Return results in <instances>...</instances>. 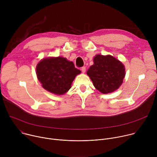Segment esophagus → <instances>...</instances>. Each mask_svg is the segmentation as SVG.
I'll return each mask as SVG.
<instances>
[{"label":"esophagus","instance_id":"esophagus-1","mask_svg":"<svg viewBox=\"0 0 157 157\" xmlns=\"http://www.w3.org/2000/svg\"><path fill=\"white\" fill-rule=\"evenodd\" d=\"M81 71H82V73H84L86 72V67H85V66L82 67V68H81Z\"/></svg>","mask_w":157,"mask_h":157}]
</instances>
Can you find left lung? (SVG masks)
Masks as SVG:
<instances>
[{"label":"left lung","instance_id":"left-lung-1","mask_svg":"<svg viewBox=\"0 0 157 157\" xmlns=\"http://www.w3.org/2000/svg\"><path fill=\"white\" fill-rule=\"evenodd\" d=\"M94 64L87 71L94 87L101 93L108 94L117 89L125 75L124 65L111 55H97Z\"/></svg>","mask_w":157,"mask_h":157}]
</instances>
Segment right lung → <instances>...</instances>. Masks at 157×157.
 Masks as SVG:
<instances>
[{"label": "right lung", "mask_w": 157, "mask_h": 157, "mask_svg": "<svg viewBox=\"0 0 157 157\" xmlns=\"http://www.w3.org/2000/svg\"><path fill=\"white\" fill-rule=\"evenodd\" d=\"M36 76L42 87L56 95L65 94L81 71L66 58L50 57L41 59L36 66Z\"/></svg>", "instance_id": "right-lung-1"}]
</instances>
